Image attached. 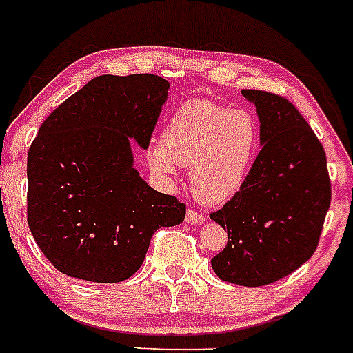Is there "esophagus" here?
Listing matches in <instances>:
<instances>
[{
	"label": "esophagus",
	"mask_w": 353,
	"mask_h": 353,
	"mask_svg": "<svg viewBox=\"0 0 353 353\" xmlns=\"http://www.w3.org/2000/svg\"><path fill=\"white\" fill-rule=\"evenodd\" d=\"M205 220H207V216H205L201 212H198V210L190 208L187 212V223L200 225V223H203Z\"/></svg>",
	"instance_id": "obj_1"
}]
</instances>
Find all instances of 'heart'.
Masks as SVG:
<instances>
[{
	"label": "heart",
	"mask_w": 353,
	"mask_h": 353,
	"mask_svg": "<svg viewBox=\"0 0 353 353\" xmlns=\"http://www.w3.org/2000/svg\"><path fill=\"white\" fill-rule=\"evenodd\" d=\"M259 123L252 112L212 100L180 105L163 132V143L150 150L157 172L172 175L175 163L190 166L195 195L207 203L232 196L243 183L259 148Z\"/></svg>",
	"instance_id": "obj_1"
}]
</instances>
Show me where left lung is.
<instances>
[{
  "label": "left lung",
  "instance_id": "obj_1",
  "mask_svg": "<svg viewBox=\"0 0 353 353\" xmlns=\"http://www.w3.org/2000/svg\"><path fill=\"white\" fill-rule=\"evenodd\" d=\"M241 94L256 106L262 150L239 192L210 213L228 235L212 267L225 282L263 287L314 255L332 185L325 150L299 110L268 91Z\"/></svg>",
  "mask_w": 353,
  "mask_h": 353
}]
</instances>
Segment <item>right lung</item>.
<instances>
[{
    "label": "right lung",
    "instance_id": "obj_1",
    "mask_svg": "<svg viewBox=\"0 0 353 353\" xmlns=\"http://www.w3.org/2000/svg\"><path fill=\"white\" fill-rule=\"evenodd\" d=\"M170 83L103 74L66 98L28 152V227L54 268L117 283L143 263L153 233L185 220L187 205L133 168L132 138L148 148Z\"/></svg>",
    "mask_w": 353,
    "mask_h": 353
}]
</instances>
